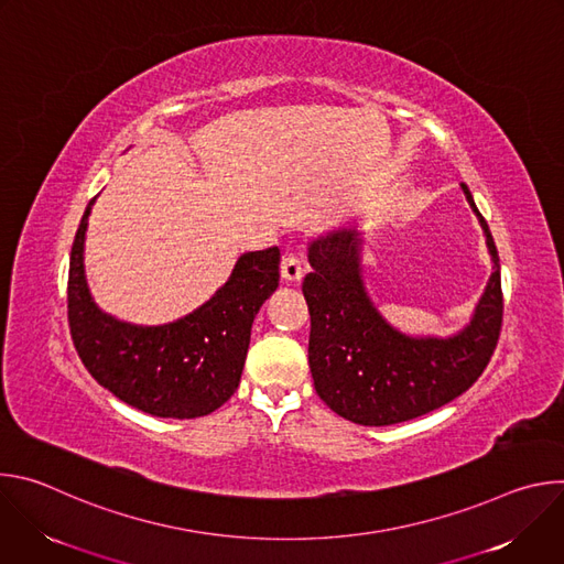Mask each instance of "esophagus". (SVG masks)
I'll return each mask as SVG.
<instances>
[{"label":"esophagus","mask_w":564,"mask_h":564,"mask_svg":"<svg viewBox=\"0 0 564 564\" xmlns=\"http://www.w3.org/2000/svg\"><path fill=\"white\" fill-rule=\"evenodd\" d=\"M281 276L288 281V283H296L303 279V263L296 254H285L281 259Z\"/></svg>","instance_id":"34e87169"}]
</instances>
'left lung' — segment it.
Returning a JSON list of instances; mask_svg holds the SVG:
<instances>
[{
    "instance_id": "8db88e82",
    "label": "left lung",
    "mask_w": 564,
    "mask_h": 564,
    "mask_svg": "<svg viewBox=\"0 0 564 564\" xmlns=\"http://www.w3.org/2000/svg\"><path fill=\"white\" fill-rule=\"evenodd\" d=\"M462 192L485 231L494 272L468 324L448 337L406 335L379 312L361 276L364 234L357 223L310 240L314 270L303 281L307 361L316 394L337 415L361 426L422 417L466 392L491 361L505 307L500 259L464 183Z\"/></svg>"
}]
</instances>
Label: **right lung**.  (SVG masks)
<instances>
[{"instance_id":"1","label":"right lung","mask_w":564,"mask_h":564,"mask_svg":"<svg viewBox=\"0 0 564 564\" xmlns=\"http://www.w3.org/2000/svg\"><path fill=\"white\" fill-rule=\"evenodd\" d=\"M96 198L79 220L68 263V326L94 379L153 417L214 413L243 375L254 316L279 288V248L240 254L229 279L196 310L163 326L105 312L87 283L85 240Z\"/></svg>"}]
</instances>
